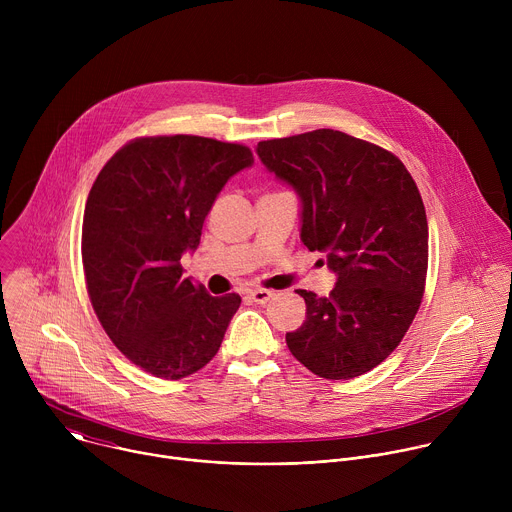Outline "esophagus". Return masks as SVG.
I'll return each mask as SVG.
<instances>
[{
    "mask_svg": "<svg viewBox=\"0 0 512 512\" xmlns=\"http://www.w3.org/2000/svg\"><path fill=\"white\" fill-rule=\"evenodd\" d=\"M249 298L255 302V304H267L271 298H273V294L269 289H251L249 291Z\"/></svg>",
    "mask_w": 512,
    "mask_h": 512,
    "instance_id": "1",
    "label": "esophagus"
}]
</instances>
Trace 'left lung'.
<instances>
[{"label":"left lung","instance_id":"1","mask_svg":"<svg viewBox=\"0 0 512 512\" xmlns=\"http://www.w3.org/2000/svg\"><path fill=\"white\" fill-rule=\"evenodd\" d=\"M302 198V241L338 275L328 298L298 289L306 322L285 342L308 371L346 381L403 340L425 291L427 216L415 180L381 145L334 129L257 143Z\"/></svg>","mask_w":512,"mask_h":512}]
</instances>
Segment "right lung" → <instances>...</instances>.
I'll return each instance as SVG.
<instances>
[{
	"mask_svg": "<svg viewBox=\"0 0 512 512\" xmlns=\"http://www.w3.org/2000/svg\"><path fill=\"white\" fill-rule=\"evenodd\" d=\"M247 145L200 135L137 137L99 172L83 218L93 310L141 371L178 381L212 360L241 306L184 277L180 259L227 180L249 168Z\"/></svg>",
	"mask_w": 512,
	"mask_h": 512,
	"instance_id": "add662e5",
	"label": "right lung"
}]
</instances>
